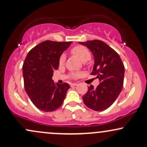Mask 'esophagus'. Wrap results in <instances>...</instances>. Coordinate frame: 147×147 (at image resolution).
<instances>
[{
  "instance_id": "esophagus-1",
  "label": "esophagus",
  "mask_w": 147,
  "mask_h": 147,
  "mask_svg": "<svg viewBox=\"0 0 147 147\" xmlns=\"http://www.w3.org/2000/svg\"><path fill=\"white\" fill-rule=\"evenodd\" d=\"M70 85H71V86H75L77 85V83H72V84H70Z\"/></svg>"
}]
</instances>
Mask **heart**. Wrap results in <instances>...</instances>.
Wrapping results in <instances>:
<instances>
[{"label":"heart","instance_id":"obj_1","mask_svg":"<svg viewBox=\"0 0 147 147\" xmlns=\"http://www.w3.org/2000/svg\"><path fill=\"white\" fill-rule=\"evenodd\" d=\"M71 53L83 63L88 61L90 59L91 57L89 50L86 48L82 46V45H78V46H76L72 48L71 50ZM65 55H61L59 59V64L61 65H63L64 63H65ZM79 74H76V75H74V77H76Z\"/></svg>","mask_w":147,"mask_h":147}]
</instances>
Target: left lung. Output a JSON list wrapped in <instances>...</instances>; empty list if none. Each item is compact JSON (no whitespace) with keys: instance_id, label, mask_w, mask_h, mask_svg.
<instances>
[{"instance_id":"obj_1","label":"left lung","mask_w":147,"mask_h":147,"mask_svg":"<svg viewBox=\"0 0 147 147\" xmlns=\"http://www.w3.org/2000/svg\"><path fill=\"white\" fill-rule=\"evenodd\" d=\"M87 47L94 57L91 75L97 76L99 84L95 88L88 87L83 97L85 105L95 111H102L113 104L122 90L124 66L120 57L113 49L99 40L79 42Z\"/></svg>"}]
</instances>
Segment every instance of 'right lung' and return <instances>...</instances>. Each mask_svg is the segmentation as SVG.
Here are the masks:
<instances>
[{"label": "right lung", "instance_id": "add662e5", "mask_svg": "<svg viewBox=\"0 0 147 147\" xmlns=\"http://www.w3.org/2000/svg\"><path fill=\"white\" fill-rule=\"evenodd\" d=\"M72 42L45 41L28 52L23 65L24 86L37 109L51 112L63 104L68 84L55 83L52 77L58 69L59 59Z\"/></svg>", "mask_w": 147, "mask_h": 147}]
</instances>
